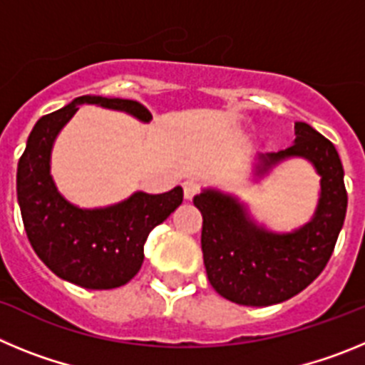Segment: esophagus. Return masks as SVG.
<instances>
[{"label": "esophagus", "instance_id": "1", "mask_svg": "<svg viewBox=\"0 0 365 365\" xmlns=\"http://www.w3.org/2000/svg\"><path fill=\"white\" fill-rule=\"evenodd\" d=\"M182 190H185L186 199H193V195L199 192V185L195 180H186V182H182Z\"/></svg>", "mask_w": 365, "mask_h": 365}]
</instances>
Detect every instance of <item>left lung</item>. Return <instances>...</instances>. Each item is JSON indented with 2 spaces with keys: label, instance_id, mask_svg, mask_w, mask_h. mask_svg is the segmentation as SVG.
Returning <instances> with one entry per match:
<instances>
[{
  "label": "left lung",
  "instance_id": "8db88e82",
  "mask_svg": "<svg viewBox=\"0 0 365 365\" xmlns=\"http://www.w3.org/2000/svg\"><path fill=\"white\" fill-rule=\"evenodd\" d=\"M294 144L259 155L257 175L289 157H302L320 175V199L307 225L278 234L259 227L243 202L217 190H202L193 205L202 214L201 248L212 287L240 305L267 307L311 285L327 265L344 227L347 192L336 148L305 122L294 124Z\"/></svg>",
  "mask_w": 365,
  "mask_h": 365
}]
</instances>
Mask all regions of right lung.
Returning <instances> with one entry per match:
<instances>
[{
    "label": "right lung",
    "instance_id": "add662e5",
    "mask_svg": "<svg viewBox=\"0 0 365 365\" xmlns=\"http://www.w3.org/2000/svg\"><path fill=\"white\" fill-rule=\"evenodd\" d=\"M80 104H95L133 115L143 122L151 113L135 100L78 96L66 108L41 117L19 157L16 190L27 237L34 252L58 278L83 289L106 291L125 285L140 270L144 243L157 225L182 202V188L166 193L135 192L106 208L83 210L58 192L51 177V150Z\"/></svg>",
    "mask_w": 365,
    "mask_h": 365
}]
</instances>
